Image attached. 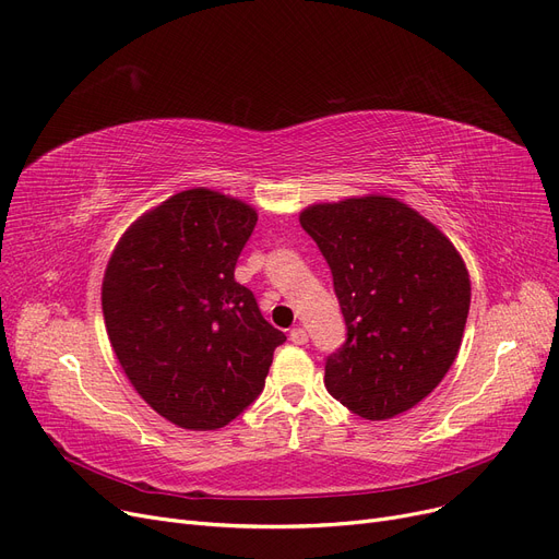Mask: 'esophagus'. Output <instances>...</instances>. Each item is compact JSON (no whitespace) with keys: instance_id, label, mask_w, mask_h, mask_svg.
I'll return each mask as SVG.
<instances>
[{"instance_id":"esophagus-1","label":"esophagus","mask_w":559,"mask_h":559,"mask_svg":"<svg viewBox=\"0 0 559 559\" xmlns=\"http://www.w3.org/2000/svg\"><path fill=\"white\" fill-rule=\"evenodd\" d=\"M289 340H293L295 345H306L308 343V333H306V329L297 326V329L289 331Z\"/></svg>"}]
</instances>
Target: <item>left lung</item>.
Returning <instances> with one entry per match:
<instances>
[{
	"label": "left lung",
	"instance_id": "obj_1",
	"mask_svg": "<svg viewBox=\"0 0 559 559\" xmlns=\"http://www.w3.org/2000/svg\"><path fill=\"white\" fill-rule=\"evenodd\" d=\"M299 222L326 258L347 340L326 358V391L366 420L423 402L456 358L471 278L452 241L388 197L318 203Z\"/></svg>",
	"mask_w": 559,
	"mask_h": 559
}]
</instances>
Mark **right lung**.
I'll list each match as a JSON object with an SVG mask.
<instances>
[{
	"mask_svg": "<svg viewBox=\"0 0 559 559\" xmlns=\"http://www.w3.org/2000/svg\"><path fill=\"white\" fill-rule=\"evenodd\" d=\"M255 222L247 203L187 189L136 219L109 258L103 314L114 354L134 391L182 429L235 420L285 343L235 281Z\"/></svg>",
	"mask_w": 559,
	"mask_h": 559,
	"instance_id": "add662e5",
	"label": "right lung"
}]
</instances>
